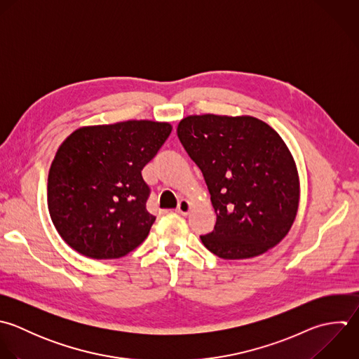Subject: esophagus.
<instances>
[{
  "label": "esophagus",
  "instance_id": "esophagus-1",
  "mask_svg": "<svg viewBox=\"0 0 359 359\" xmlns=\"http://www.w3.org/2000/svg\"><path fill=\"white\" fill-rule=\"evenodd\" d=\"M191 210V203L189 200H182L177 205V212L182 215H187Z\"/></svg>",
  "mask_w": 359,
  "mask_h": 359
}]
</instances>
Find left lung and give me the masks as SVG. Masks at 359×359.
I'll list each match as a JSON object with an SVG mask.
<instances>
[{"label":"left lung","instance_id":"8db88e82","mask_svg":"<svg viewBox=\"0 0 359 359\" xmlns=\"http://www.w3.org/2000/svg\"><path fill=\"white\" fill-rule=\"evenodd\" d=\"M177 137L203 172L217 214L204 246L226 260L250 259L278 245L299 205L295 161L283 138L252 116L184 117Z\"/></svg>","mask_w":359,"mask_h":359}]
</instances>
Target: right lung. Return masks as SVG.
<instances>
[{
	"label": "right lung",
	"instance_id": "obj_1",
	"mask_svg": "<svg viewBox=\"0 0 359 359\" xmlns=\"http://www.w3.org/2000/svg\"><path fill=\"white\" fill-rule=\"evenodd\" d=\"M172 131L169 123L128 120L75 130L50 166L47 204L64 242L82 256L118 259L138 248L155 217L141 170Z\"/></svg>",
	"mask_w": 359,
	"mask_h": 359
}]
</instances>
